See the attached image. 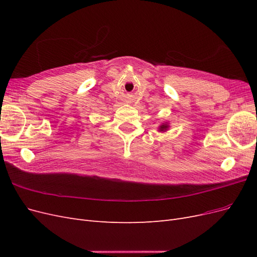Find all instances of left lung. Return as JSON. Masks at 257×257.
Wrapping results in <instances>:
<instances>
[{
  "label": "left lung",
  "mask_w": 257,
  "mask_h": 257,
  "mask_svg": "<svg viewBox=\"0 0 257 257\" xmlns=\"http://www.w3.org/2000/svg\"><path fill=\"white\" fill-rule=\"evenodd\" d=\"M169 128V123L168 122H164L162 123L161 125L159 126V132H162V133H165V132H167Z\"/></svg>",
  "instance_id": "left-lung-1"
}]
</instances>
